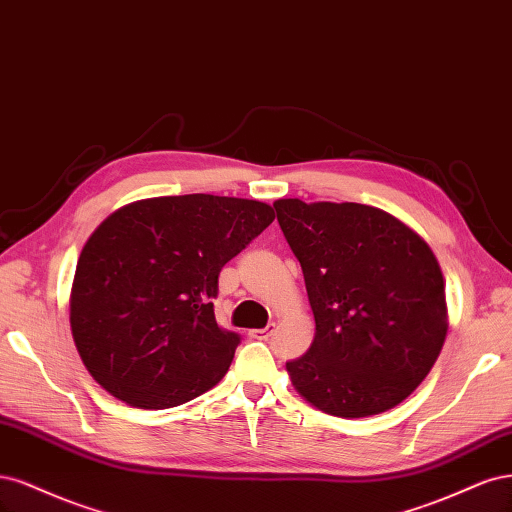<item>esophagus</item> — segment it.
Listing matches in <instances>:
<instances>
[{
  "label": "esophagus",
  "instance_id": "esophagus-1",
  "mask_svg": "<svg viewBox=\"0 0 512 512\" xmlns=\"http://www.w3.org/2000/svg\"><path fill=\"white\" fill-rule=\"evenodd\" d=\"M274 327H276L274 323H268L266 327H261V329H251L249 336L255 338V340H268L274 334Z\"/></svg>",
  "mask_w": 512,
  "mask_h": 512
}]
</instances>
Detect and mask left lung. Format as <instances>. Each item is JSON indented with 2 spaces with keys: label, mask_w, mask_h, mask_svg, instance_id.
Segmentation results:
<instances>
[{
  "label": "left lung",
  "mask_w": 512,
  "mask_h": 512,
  "mask_svg": "<svg viewBox=\"0 0 512 512\" xmlns=\"http://www.w3.org/2000/svg\"><path fill=\"white\" fill-rule=\"evenodd\" d=\"M274 208L317 325L306 355L287 361L293 387L344 419L398 406L430 374L447 338L436 255L381 208L291 197Z\"/></svg>",
  "instance_id": "1"
}]
</instances>
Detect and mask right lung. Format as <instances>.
Segmentation results:
<instances>
[{
    "mask_svg": "<svg viewBox=\"0 0 512 512\" xmlns=\"http://www.w3.org/2000/svg\"><path fill=\"white\" fill-rule=\"evenodd\" d=\"M274 221L257 200L151 197L112 212L82 246L70 325L82 364L114 398L172 408L217 385L240 336L219 327V272Z\"/></svg>",
    "mask_w": 512,
    "mask_h": 512,
    "instance_id": "1",
    "label": "right lung"
}]
</instances>
